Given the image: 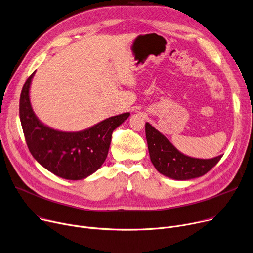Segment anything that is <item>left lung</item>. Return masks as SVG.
I'll return each instance as SVG.
<instances>
[{
  "mask_svg": "<svg viewBox=\"0 0 253 253\" xmlns=\"http://www.w3.org/2000/svg\"><path fill=\"white\" fill-rule=\"evenodd\" d=\"M145 136L151 163L162 175L178 181H186L207 174L223 157L197 159L182 154L164 134L145 123Z\"/></svg>",
  "mask_w": 253,
  "mask_h": 253,
  "instance_id": "obj_1",
  "label": "left lung"
}]
</instances>
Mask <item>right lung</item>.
I'll use <instances>...</instances> for the list:
<instances>
[{
  "label": "right lung",
  "instance_id": "add662e5",
  "mask_svg": "<svg viewBox=\"0 0 253 253\" xmlns=\"http://www.w3.org/2000/svg\"><path fill=\"white\" fill-rule=\"evenodd\" d=\"M33 72L21 91L19 116L29 151L44 169L67 180H82L96 172L107 159L113 131L130 113H123L76 132L54 129L33 112L30 85Z\"/></svg>",
  "mask_w": 253,
  "mask_h": 253
}]
</instances>
